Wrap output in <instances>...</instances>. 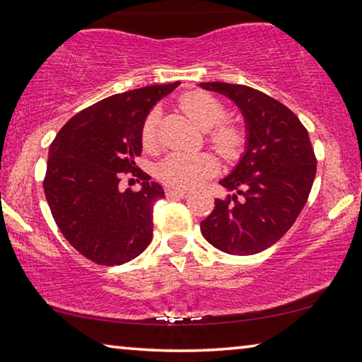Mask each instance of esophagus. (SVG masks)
<instances>
[{"label": "esophagus", "instance_id": "esophagus-1", "mask_svg": "<svg viewBox=\"0 0 362 362\" xmlns=\"http://www.w3.org/2000/svg\"><path fill=\"white\" fill-rule=\"evenodd\" d=\"M166 194L169 198H187V196H189V193L185 192V189H177V188H166Z\"/></svg>", "mask_w": 362, "mask_h": 362}]
</instances>
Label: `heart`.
<instances>
[{"label": "heart", "instance_id": "b5f03b06", "mask_svg": "<svg viewBox=\"0 0 362 362\" xmlns=\"http://www.w3.org/2000/svg\"><path fill=\"white\" fill-rule=\"evenodd\" d=\"M180 107L196 124L207 131V142L226 159L236 158L246 144V132L240 124L226 121L225 103L206 90H193L180 97ZM159 112L155 108L145 116L140 139L145 148L158 145ZM218 163L212 153H173L159 164L158 177L177 189H189L217 173Z\"/></svg>", "mask_w": 362, "mask_h": 362}]
</instances>
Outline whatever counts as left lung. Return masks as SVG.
<instances>
[{"instance_id": "8db88e82", "label": "left lung", "mask_w": 362, "mask_h": 362, "mask_svg": "<svg viewBox=\"0 0 362 362\" xmlns=\"http://www.w3.org/2000/svg\"><path fill=\"white\" fill-rule=\"evenodd\" d=\"M201 88L230 97L247 126L246 153L220 180L235 194L216 199L201 233L222 252L259 254L286 235L308 201L316 175L308 131L284 103L249 86L201 83Z\"/></svg>"}]
</instances>
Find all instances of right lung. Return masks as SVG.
<instances>
[{
  "mask_svg": "<svg viewBox=\"0 0 362 362\" xmlns=\"http://www.w3.org/2000/svg\"><path fill=\"white\" fill-rule=\"evenodd\" d=\"M180 83L132 89L81 110L49 146L42 180L47 204L65 240L97 265H121L142 254L153 238V204L164 189L136 166L142 122L155 103ZM131 173L143 189L122 192Z\"/></svg>",
  "mask_w": 362,
  "mask_h": 362,
  "instance_id": "obj_1",
  "label": "right lung"
}]
</instances>
